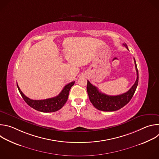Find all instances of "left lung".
Masks as SVG:
<instances>
[{
  "mask_svg": "<svg viewBox=\"0 0 159 159\" xmlns=\"http://www.w3.org/2000/svg\"><path fill=\"white\" fill-rule=\"evenodd\" d=\"M124 46L128 50L127 45L123 43ZM136 71H137V80L133 85L126 93L118 96H109L101 93L98 89L87 80V90L90 101L98 109L103 111H117L127 104L133 96L139 83V71L137 63L134 58Z\"/></svg>",
  "mask_w": 159,
  "mask_h": 159,
  "instance_id": "obj_1",
  "label": "left lung"
}]
</instances>
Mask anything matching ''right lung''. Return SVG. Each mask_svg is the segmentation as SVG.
Returning <instances> with one entry per match:
<instances>
[{"label": "right lung", "mask_w": 159, "mask_h": 159, "mask_svg": "<svg viewBox=\"0 0 159 159\" xmlns=\"http://www.w3.org/2000/svg\"><path fill=\"white\" fill-rule=\"evenodd\" d=\"M74 84L75 82H72L66 85L57 96L43 100H33L30 99L22 93L17 84V87L21 96L30 107L38 111L43 112H52L60 109L64 106L68 99V98H69L70 90Z\"/></svg>", "instance_id": "add662e5"}]
</instances>
